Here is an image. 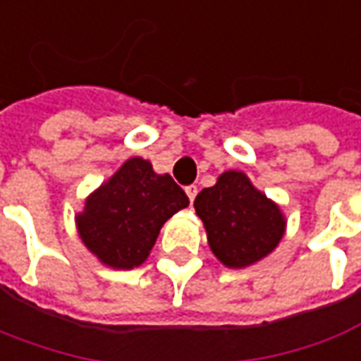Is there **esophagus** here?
Segmentation results:
<instances>
[{"label": "esophagus", "mask_w": 361, "mask_h": 361, "mask_svg": "<svg viewBox=\"0 0 361 361\" xmlns=\"http://www.w3.org/2000/svg\"><path fill=\"white\" fill-rule=\"evenodd\" d=\"M185 190H186V196L190 198V202H195L196 195H198V188H196L195 185H190V186H186Z\"/></svg>", "instance_id": "esophagus-1"}]
</instances>
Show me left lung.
Returning a JSON list of instances; mask_svg holds the SVG:
<instances>
[{
	"label": "left lung",
	"mask_w": 361,
	"mask_h": 361,
	"mask_svg": "<svg viewBox=\"0 0 361 361\" xmlns=\"http://www.w3.org/2000/svg\"><path fill=\"white\" fill-rule=\"evenodd\" d=\"M208 245L226 267L240 269L269 255L285 233L281 208L242 171H226L195 200Z\"/></svg>",
	"instance_id": "1"
}]
</instances>
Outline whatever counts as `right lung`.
<instances>
[{
    "instance_id": "obj_1",
    "label": "right lung",
    "mask_w": 361,
    "mask_h": 361,
    "mask_svg": "<svg viewBox=\"0 0 361 361\" xmlns=\"http://www.w3.org/2000/svg\"><path fill=\"white\" fill-rule=\"evenodd\" d=\"M188 206L171 175H157L149 161L128 159L94 190L76 216L84 245L114 269H133L147 259L163 224Z\"/></svg>"
}]
</instances>
